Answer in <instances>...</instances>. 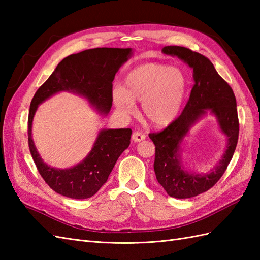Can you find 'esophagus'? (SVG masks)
I'll use <instances>...</instances> for the list:
<instances>
[{"mask_svg": "<svg viewBox=\"0 0 260 260\" xmlns=\"http://www.w3.org/2000/svg\"><path fill=\"white\" fill-rule=\"evenodd\" d=\"M132 140L135 141V142H141V141L145 140V135H143V133L140 131H136L132 133Z\"/></svg>", "mask_w": 260, "mask_h": 260, "instance_id": "obj_1", "label": "esophagus"}]
</instances>
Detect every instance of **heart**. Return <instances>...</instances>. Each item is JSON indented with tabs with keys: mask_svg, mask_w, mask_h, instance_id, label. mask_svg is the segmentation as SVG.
<instances>
[{
	"mask_svg": "<svg viewBox=\"0 0 260 260\" xmlns=\"http://www.w3.org/2000/svg\"><path fill=\"white\" fill-rule=\"evenodd\" d=\"M187 92V78L182 70L162 64H144L125 76L122 89L113 92L117 112L123 117L135 115V102H142V113L156 127L174 121Z\"/></svg>",
	"mask_w": 260,
	"mask_h": 260,
	"instance_id": "heart-1",
	"label": "heart"
}]
</instances>
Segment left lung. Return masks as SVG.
<instances>
[{"label":"left lung","mask_w":260,"mask_h":260,"mask_svg":"<svg viewBox=\"0 0 260 260\" xmlns=\"http://www.w3.org/2000/svg\"><path fill=\"white\" fill-rule=\"evenodd\" d=\"M162 53L177 56L193 69L194 85L182 114L162 131L148 135L155 144L154 170L157 181L169 196L190 199L214 186L232 159L240 130L237 100L231 86L204 55L176 45L165 46ZM207 111L217 118L228 139L227 148L210 173L194 174L184 171L180 164V143L191 125Z\"/></svg>","instance_id":"1"}]
</instances>
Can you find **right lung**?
Returning <instances> with one entry per match:
<instances>
[{
    "mask_svg": "<svg viewBox=\"0 0 260 260\" xmlns=\"http://www.w3.org/2000/svg\"><path fill=\"white\" fill-rule=\"evenodd\" d=\"M132 54L131 49L98 48L62 59L36 92L28 116V144L39 174L53 191L69 199L84 200L102 187L122 152L130 144L132 130L104 129L88 156L76 166L57 169L46 165L32 140V121L38 106L54 94L68 91L85 98L99 112L108 114L113 104V80Z\"/></svg>",
    "mask_w": 260,
    "mask_h": 260,
    "instance_id": "right-lung-1",
    "label": "right lung"
}]
</instances>
